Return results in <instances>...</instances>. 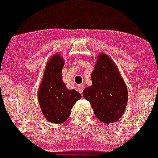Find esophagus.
Here are the masks:
<instances>
[{
    "label": "esophagus",
    "instance_id": "1",
    "mask_svg": "<svg viewBox=\"0 0 158 158\" xmlns=\"http://www.w3.org/2000/svg\"><path fill=\"white\" fill-rule=\"evenodd\" d=\"M77 90L80 94H82V93H83V90H84V86L81 85H78L77 86Z\"/></svg>",
    "mask_w": 158,
    "mask_h": 158
}]
</instances>
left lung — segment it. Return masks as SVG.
<instances>
[{
  "label": "left lung",
  "mask_w": 158,
  "mask_h": 158,
  "mask_svg": "<svg viewBox=\"0 0 158 158\" xmlns=\"http://www.w3.org/2000/svg\"><path fill=\"white\" fill-rule=\"evenodd\" d=\"M93 85L86 87L83 97L90 102L94 114L104 123H114L123 115L128 91L118 69L107 55L98 56L91 75Z\"/></svg>",
  "instance_id": "1"
}]
</instances>
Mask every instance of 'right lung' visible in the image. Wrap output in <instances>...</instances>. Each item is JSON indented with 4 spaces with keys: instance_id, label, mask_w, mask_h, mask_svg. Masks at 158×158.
Returning a JSON list of instances; mask_svg holds the SVG:
<instances>
[{
    "instance_id": "add662e5",
    "label": "right lung",
    "mask_w": 158,
    "mask_h": 158,
    "mask_svg": "<svg viewBox=\"0 0 158 158\" xmlns=\"http://www.w3.org/2000/svg\"><path fill=\"white\" fill-rule=\"evenodd\" d=\"M63 65L64 62L60 55L51 57L38 91L40 109L47 120L52 123L65 121L74 104L81 98L77 91L66 88L61 77Z\"/></svg>"
}]
</instances>
